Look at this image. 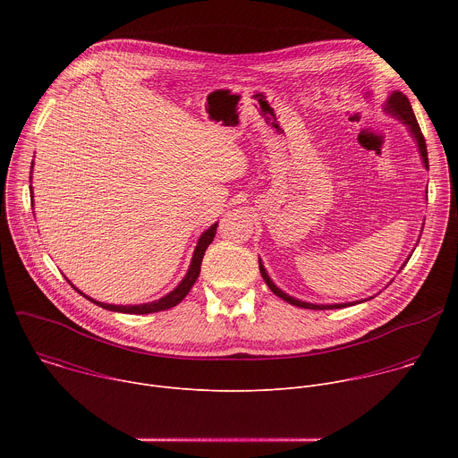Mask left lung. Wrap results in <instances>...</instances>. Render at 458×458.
<instances>
[{"label": "left lung", "mask_w": 458, "mask_h": 458, "mask_svg": "<svg viewBox=\"0 0 458 458\" xmlns=\"http://www.w3.org/2000/svg\"><path fill=\"white\" fill-rule=\"evenodd\" d=\"M386 110H387L389 114L397 115L404 124H408L411 136L417 140L419 152H420V156H422V163H424V166L429 170L426 140H424V136H422V132H420V126H419V123H417V119H415L413 108H411V105H410V99H408L403 92H394V94L389 96V99H387ZM426 193H428V191H426ZM259 270H260V276H263L265 283L268 284V288H270L277 297H281L283 301H286V302H290V304H293V306H297V308H306V310H334V308H346V306H353V304H355V302H350V304H311V302H302V301L293 299V297L286 295L284 292H281V290L272 283V279L268 277L265 267L260 265V260H259Z\"/></svg>", "instance_id": "8db88e82"}]
</instances>
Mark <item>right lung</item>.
Segmentation results:
<instances>
[{"mask_svg": "<svg viewBox=\"0 0 458 458\" xmlns=\"http://www.w3.org/2000/svg\"><path fill=\"white\" fill-rule=\"evenodd\" d=\"M32 188V186H30ZM216 232H217V225H212L199 239L198 246H195V251H193V257H191V265L188 268V274L184 276V279L181 281V284L170 292L168 295H165L163 299L159 301H154V302H148V304H138V306H115V304H105V302H99V301H94L90 297H87L85 293H81L78 288V292L87 297L89 301H92L94 304L105 308V310H110V311H121V313H136V315H143V313H156V311H163V310H168V308H174L177 306L186 295L188 292L191 290L193 283L198 281L199 277V272H201V263H203V255L207 251V248L210 246V242L214 241L216 237Z\"/></svg>", "mask_w": 458, "mask_h": 458, "instance_id": "add662e5", "label": "right lung"}]
</instances>
